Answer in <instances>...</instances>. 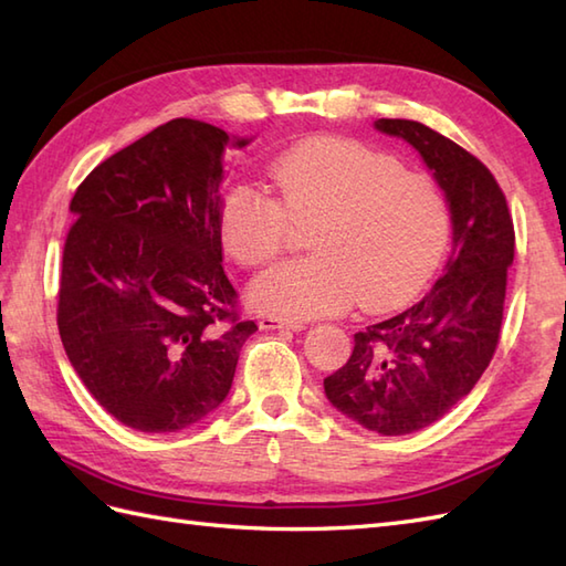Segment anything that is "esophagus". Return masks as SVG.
<instances>
[{
    "label": "esophagus",
    "mask_w": 566,
    "mask_h": 566,
    "mask_svg": "<svg viewBox=\"0 0 566 566\" xmlns=\"http://www.w3.org/2000/svg\"><path fill=\"white\" fill-rule=\"evenodd\" d=\"M260 328L262 331H304L306 323L302 321H286V318H274V316H264L260 318Z\"/></svg>",
    "instance_id": "34e87169"
}]
</instances>
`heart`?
Returning a JSON list of instances; mask_svg holds the SVG:
<instances>
[{
    "label": "heart",
    "mask_w": 566,
    "mask_h": 566,
    "mask_svg": "<svg viewBox=\"0 0 566 566\" xmlns=\"http://www.w3.org/2000/svg\"><path fill=\"white\" fill-rule=\"evenodd\" d=\"M274 197L238 185L223 201L221 238L240 264L276 255L292 223L308 226L311 258L255 276L250 298L264 314L306 321L340 314L357 298L384 308L413 296L448 245L450 211L428 175L347 138L296 143L270 170Z\"/></svg>",
    "instance_id": "obj_1"
}]
</instances>
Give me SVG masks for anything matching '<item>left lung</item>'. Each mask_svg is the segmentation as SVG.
Instances as JSON below:
<instances>
[{"label": "left lung", "instance_id": "left-lung-1", "mask_svg": "<svg viewBox=\"0 0 566 566\" xmlns=\"http://www.w3.org/2000/svg\"><path fill=\"white\" fill-rule=\"evenodd\" d=\"M408 143L444 191L452 250L411 308L355 333L350 359L323 379L328 401L379 436H408L474 389L499 345L515 233L506 197L474 155L418 122L379 118Z\"/></svg>", "mask_w": 566, "mask_h": 566}]
</instances>
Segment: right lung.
I'll use <instances>...</instances> for the list:
<instances>
[{
    "mask_svg": "<svg viewBox=\"0 0 566 566\" xmlns=\"http://www.w3.org/2000/svg\"><path fill=\"white\" fill-rule=\"evenodd\" d=\"M250 140L175 118L94 167L70 201L60 340L128 428L177 432L207 418L258 331L238 318L221 264L226 153Z\"/></svg>",
    "mask_w": 566,
    "mask_h": 566,
    "instance_id": "right-lung-1",
    "label": "right lung"
}]
</instances>
